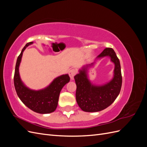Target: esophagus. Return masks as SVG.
I'll return each mask as SVG.
<instances>
[{"instance_id":"1","label":"esophagus","mask_w":147,"mask_h":147,"mask_svg":"<svg viewBox=\"0 0 147 147\" xmlns=\"http://www.w3.org/2000/svg\"><path fill=\"white\" fill-rule=\"evenodd\" d=\"M75 74H76V71H75L74 69H71L69 71V75L70 77V79L72 80H74Z\"/></svg>"}]
</instances>
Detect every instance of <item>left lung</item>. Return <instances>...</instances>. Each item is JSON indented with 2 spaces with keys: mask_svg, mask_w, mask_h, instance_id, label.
<instances>
[{
  "mask_svg": "<svg viewBox=\"0 0 147 147\" xmlns=\"http://www.w3.org/2000/svg\"><path fill=\"white\" fill-rule=\"evenodd\" d=\"M106 56L110 57L115 64L113 77L109 82L102 85L92 84L88 77L89 65L83 66L74 77L77 85L76 100L80 108L84 112H96L107 108L117 99L121 91L122 76L119 59L112 48H107L97 56L96 59Z\"/></svg>",
  "mask_w": 147,
  "mask_h": 147,
  "instance_id": "obj_1",
  "label": "left lung"
}]
</instances>
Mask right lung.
Here are the masks:
<instances>
[{"instance_id": "right-lung-1", "label": "right lung", "mask_w": 147, "mask_h": 147, "mask_svg": "<svg viewBox=\"0 0 147 147\" xmlns=\"http://www.w3.org/2000/svg\"><path fill=\"white\" fill-rule=\"evenodd\" d=\"M34 42L28 43L18 57L14 75V85L17 95L23 103L34 112L47 114L53 112L56 109L59 96L62 88L69 82L68 74L62 75L53 80L49 85L40 90H30L22 82L19 73V67L25 49Z\"/></svg>"}]
</instances>
